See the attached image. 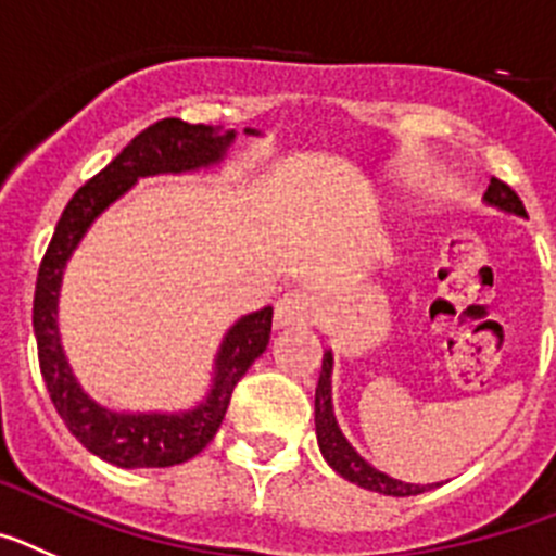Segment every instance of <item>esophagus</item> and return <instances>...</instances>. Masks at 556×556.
I'll return each mask as SVG.
<instances>
[{
	"label": "esophagus",
	"instance_id": "34e87169",
	"mask_svg": "<svg viewBox=\"0 0 556 556\" xmlns=\"http://www.w3.org/2000/svg\"><path fill=\"white\" fill-rule=\"evenodd\" d=\"M318 318V302H315L313 293L296 288L288 290L285 296H279L277 309H274V321L277 327H293V324H315Z\"/></svg>",
	"mask_w": 556,
	"mask_h": 556
}]
</instances>
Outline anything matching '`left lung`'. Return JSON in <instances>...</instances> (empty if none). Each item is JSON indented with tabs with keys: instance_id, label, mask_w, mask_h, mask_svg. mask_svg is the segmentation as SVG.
Segmentation results:
<instances>
[{
	"instance_id": "8db88e82",
	"label": "left lung",
	"mask_w": 556,
	"mask_h": 556,
	"mask_svg": "<svg viewBox=\"0 0 556 556\" xmlns=\"http://www.w3.org/2000/svg\"><path fill=\"white\" fill-rule=\"evenodd\" d=\"M490 204L496 207L509 210V213H518V216H527V207H523L521 197L509 188L504 179L490 177L488 193H484ZM332 352H324L321 359V374H318V388H315V434H318V446H321L324 459L332 465L334 471L340 473L349 482L359 484L365 490H374V493H382V496H418L432 484H407L399 482V479L388 477V473L377 471L374 465L365 463L352 446L349 440L340 432L338 421H334L332 413Z\"/></svg>"
}]
</instances>
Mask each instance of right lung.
I'll use <instances>...</instances> for the list:
<instances>
[{
	"instance_id": "1",
	"label": "right lung",
	"mask_w": 556,
	"mask_h": 556,
	"mask_svg": "<svg viewBox=\"0 0 556 556\" xmlns=\"http://www.w3.org/2000/svg\"><path fill=\"white\" fill-rule=\"evenodd\" d=\"M232 138L235 129L218 132L207 124H188L182 118H163L141 135H135L118 157L110 160L97 177L88 179L74 193L38 268L33 329L49 399L60 418L66 421L68 432L88 452L118 468H168V465L188 463L216 438L235 384L241 382L249 365L266 352L271 340V307L243 315L229 329L216 359L213 390L197 409L179 415H118L85 396L63 357L58 334V290L63 268L93 218L122 193H127L135 179L149 174L193 172L218 163Z\"/></svg>"
}]
</instances>
